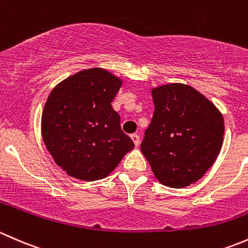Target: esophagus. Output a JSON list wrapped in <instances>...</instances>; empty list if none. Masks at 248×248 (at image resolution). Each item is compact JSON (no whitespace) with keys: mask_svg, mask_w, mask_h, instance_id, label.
Wrapping results in <instances>:
<instances>
[{"mask_svg":"<svg viewBox=\"0 0 248 248\" xmlns=\"http://www.w3.org/2000/svg\"><path fill=\"white\" fill-rule=\"evenodd\" d=\"M131 140H132V142L135 143V145H136V147H139V144H140V136L139 135H136V134H132L131 136Z\"/></svg>","mask_w":248,"mask_h":248,"instance_id":"34e87169","label":"esophagus"}]
</instances>
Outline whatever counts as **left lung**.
<instances>
[{
	"instance_id": "1",
	"label": "left lung",
	"mask_w": 248,
	"mask_h": 248,
	"mask_svg": "<svg viewBox=\"0 0 248 248\" xmlns=\"http://www.w3.org/2000/svg\"><path fill=\"white\" fill-rule=\"evenodd\" d=\"M155 109L141 152L156 179L181 188L200 180L221 152L224 122L203 94L183 83L152 91Z\"/></svg>"
}]
</instances>
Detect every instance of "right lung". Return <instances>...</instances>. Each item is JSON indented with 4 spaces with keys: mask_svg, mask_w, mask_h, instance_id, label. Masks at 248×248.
<instances>
[{
    "mask_svg": "<svg viewBox=\"0 0 248 248\" xmlns=\"http://www.w3.org/2000/svg\"><path fill=\"white\" fill-rule=\"evenodd\" d=\"M121 78L100 68L76 73L48 95L42 135L57 166L76 179L106 178L135 144L111 103Z\"/></svg>",
    "mask_w": 248,
    "mask_h": 248,
    "instance_id": "obj_1",
    "label": "right lung"
}]
</instances>
